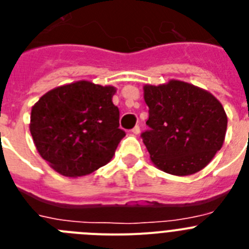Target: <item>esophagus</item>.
Instances as JSON below:
<instances>
[{
  "label": "esophagus",
  "instance_id": "esophagus-1",
  "mask_svg": "<svg viewBox=\"0 0 249 249\" xmlns=\"http://www.w3.org/2000/svg\"><path fill=\"white\" fill-rule=\"evenodd\" d=\"M140 132H141L140 126H135L133 128H132V133H133V135H140Z\"/></svg>",
  "mask_w": 249,
  "mask_h": 249
}]
</instances>
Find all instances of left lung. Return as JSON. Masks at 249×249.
Wrapping results in <instances>:
<instances>
[{"instance_id": "8db88e82", "label": "left lung", "mask_w": 249, "mask_h": 249, "mask_svg": "<svg viewBox=\"0 0 249 249\" xmlns=\"http://www.w3.org/2000/svg\"><path fill=\"white\" fill-rule=\"evenodd\" d=\"M148 129L141 133L152 162L163 172L188 176L210 163L223 144L227 116L210 92L181 81L144 86Z\"/></svg>"}]
</instances>
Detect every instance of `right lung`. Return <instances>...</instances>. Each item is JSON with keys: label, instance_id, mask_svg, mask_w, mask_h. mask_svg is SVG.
Wrapping results in <instances>:
<instances>
[{"label": "right lung", "instance_id": "1", "mask_svg": "<svg viewBox=\"0 0 249 249\" xmlns=\"http://www.w3.org/2000/svg\"><path fill=\"white\" fill-rule=\"evenodd\" d=\"M111 86L78 81L47 92L32 107L30 131L41 157L67 177L89 175L113 157L126 132Z\"/></svg>", "mask_w": 249, "mask_h": 249}]
</instances>
